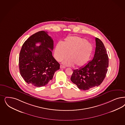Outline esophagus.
I'll use <instances>...</instances> for the list:
<instances>
[{"instance_id": "34e87169", "label": "esophagus", "mask_w": 125, "mask_h": 125, "mask_svg": "<svg viewBox=\"0 0 125 125\" xmlns=\"http://www.w3.org/2000/svg\"><path fill=\"white\" fill-rule=\"evenodd\" d=\"M60 68L61 69H64V68H65V67L62 65H60Z\"/></svg>"}]
</instances>
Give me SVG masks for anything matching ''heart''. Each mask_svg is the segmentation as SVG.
Returning <instances> with one entry per match:
<instances>
[{"label": "heart", "mask_w": 125, "mask_h": 125, "mask_svg": "<svg viewBox=\"0 0 125 125\" xmlns=\"http://www.w3.org/2000/svg\"><path fill=\"white\" fill-rule=\"evenodd\" d=\"M93 47L87 40L78 36H68L62 43L56 44L54 57L56 60L61 61L68 57L63 62L66 65L79 67L84 65L89 60Z\"/></svg>", "instance_id": "b5f03b06"}]
</instances>
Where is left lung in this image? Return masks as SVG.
<instances>
[{
    "label": "left lung",
    "mask_w": 125,
    "mask_h": 125,
    "mask_svg": "<svg viewBox=\"0 0 125 125\" xmlns=\"http://www.w3.org/2000/svg\"><path fill=\"white\" fill-rule=\"evenodd\" d=\"M96 47L94 58L79 69L74 70L71 80L83 91L100 85L106 77L108 57L103 42L95 38Z\"/></svg>",
    "instance_id": "obj_1"
}]
</instances>
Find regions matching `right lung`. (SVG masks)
Wrapping results in <instances>:
<instances>
[{
	"instance_id": "add662e5",
	"label": "right lung",
	"mask_w": 125,
	"mask_h": 125,
	"mask_svg": "<svg viewBox=\"0 0 125 125\" xmlns=\"http://www.w3.org/2000/svg\"><path fill=\"white\" fill-rule=\"evenodd\" d=\"M47 32L39 31L23 43L19 54L21 75L28 84L35 87L47 85L60 65L52 55L53 41ZM40 45L37 46L36 43Z\"/></svg>"
}]
</instances>
